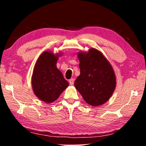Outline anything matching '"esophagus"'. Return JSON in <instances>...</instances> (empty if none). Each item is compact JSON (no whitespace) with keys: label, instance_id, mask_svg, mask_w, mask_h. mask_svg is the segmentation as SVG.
<instances>
[{"label":"esophagus","instance_id":"esophagus-1","mask_svg":"<svg viewBox=\"0 0 146 146\" xmlns=\"http://www.w3.org/2000/svg\"><path fill=\"white\" fill-rule=\"evenodd\" d=\"M69 83H70V84L71 86H73L74 84V79L73 78L70 79V80H69Z\"/></svg>","mask_w":146,"mask_h":146}]
</instances>
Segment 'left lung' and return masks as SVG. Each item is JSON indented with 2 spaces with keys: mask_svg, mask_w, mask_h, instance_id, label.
<instances>
[{
  "mask_svg": "<svg viewBox=\"0 0 146 146\" xmlns=\"http://www.w3.org/2000/svg\"><path fill=\"white\" fill-rule=\"evenodd\" d=\"M80 75L75 87L88 104L98 106L110 99L115 90V73L110 62L101 51L91 48L77 53Z\"/></svg>",
  "mask_w": 146,
  "mask_h": 146,
  "instance_id": "left-lung-1",
  "label": "left lung"
}]
</instances>
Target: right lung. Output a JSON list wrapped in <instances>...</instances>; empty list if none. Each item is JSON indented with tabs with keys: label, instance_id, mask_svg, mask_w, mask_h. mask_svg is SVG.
Instances as JSON below:
<instances>
[{
	"label": "right lung",
	"instance_id": "add662e5",
	"mask_svg": "<svg viewBox=\"0 0 146 146\" xmlns=\"http://www.w3.org/2000/svg\"><path fill=\"white\" fill-rule=\"evenodd\" d=\"M62 53L54 54L45 51L35 64L31 76L33 93L38 99L47 104L55 101L68 87L69 83L56 67V62Z\"/></svg>",
	"mask_w": 146,
	"mask_h": 146
}]
</instances>
